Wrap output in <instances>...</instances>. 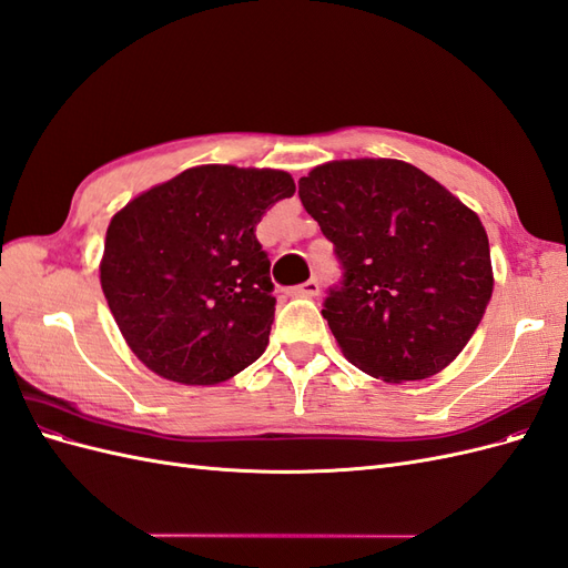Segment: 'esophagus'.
Listing matches in <instances>:
<instances>
[{"instance_id": "34e87169", "label": "esophagus", "mask_w": 568, "mask_h": 568, "mask_svg": "<svg viewBox=\"0 0 568 568\" xmlns=\"http://www.w3.org/2000/svg\"><path fill=\"white\" fill-rule=\"evenodd\" d=\"M320 294V282L307 280L294 288H288V296H301V298H315Z\"/></svg>"}]
</instances>
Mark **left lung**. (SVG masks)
<instances>
[{"instance_id":"8db88e82","label":"left lung","mask_w":568,"mask_h":568,"mask_svg":"<svg viewBox=\"0 0 568 568\" xmlns=\"http://www.w3.org/2000/svg\"><path fill=\"white\" fill-rule=\"evenodd\" d=\"M298 196L343 267L322 311L343 355L393 384L448 367L493 294L478 215L393 159L317 165L301 178Z\"/></svg>"}]
</instances>
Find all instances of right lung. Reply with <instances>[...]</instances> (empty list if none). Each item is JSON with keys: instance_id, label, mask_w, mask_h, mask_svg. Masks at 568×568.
Segmentation results:
<instances>
[{"instance_id": "add662e5", "label": "right lung", "mask_w": 568, "mask_h": 568, "mask_svg": "<svg viewBox=\"0 0 568 568\" xmlns=\"http://www.w3.org/2000/svg\"><path fill=\"white\" fill-rule=\"evenodd\" d=\"M294 192L284 170L199 165L113 215L101 288L151 372L213 386L265 353L277 298L255 225Z\"/></svg>"}]
</instances>
